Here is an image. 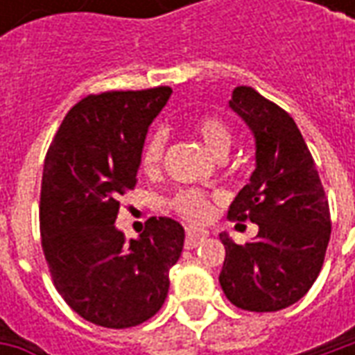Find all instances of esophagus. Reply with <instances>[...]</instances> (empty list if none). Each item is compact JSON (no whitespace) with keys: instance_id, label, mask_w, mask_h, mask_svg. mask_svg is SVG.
I'll use <instances>...</instances> for the list:
<instances>
[{"instance_id":"34e87169","label":"esophagus","mask_w":355,"mask_h":355,"mask_svg":"<svg viewBox=\"0 0 355 355\" xmlns=\"http://www.w3.org/2000/svg\"><path fill=\"white\" fill-rule=\"evenodd\" d=\"M209 234L205 230H196V228H188L186 230V241L184 245L186 249H193V247H198L203 241V239L207 238Z\"/></svg>"}]
</instances>
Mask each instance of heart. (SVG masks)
Segmentation results:
<instances>
[{"label": "heart", "instance_id": "obj_1", "mask_svg": "<svg viewBox=\"0 0 355 355\" xmlns=\"http://www.w3.org/2000/svg\"><path fill=\"white\" fill-rule=\"evenodd\" d=\"M192 131L203 140V144L213 152L216 157H224L234 142V132L226 121L216 116H198L192 121ZM167 137L163 131H154L148 135V139L140 150V165L148 173H154L162 167L165 155ZM169 207L190 223H203L213 213V201L205 192L200 190H180L169 201Z\"/></svg>", "mask_w": 355, "mask_h": 355}]
</instances>
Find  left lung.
<instances>
[{
    "label": "left lung",
    "instance_id": "8db88e82",
    "mask_svg": "<svg viewBox=\"0 0 355 355\" xmlns=\"http://www.w3.org/2000/svg\"><path fill=\"white\" fill-rule=\"evenodd\" d=\"M230 108L254 135L257 167L236 200L230 220L259 224L243 245L223 232L226 247L218 282L241 310L277 312L312 287L323 266L331 213L315 163L293 117L253 87L234 89Z\"/></svg>",
    "mask_w": 355,
    "mask_h": 355
}]
</instances>
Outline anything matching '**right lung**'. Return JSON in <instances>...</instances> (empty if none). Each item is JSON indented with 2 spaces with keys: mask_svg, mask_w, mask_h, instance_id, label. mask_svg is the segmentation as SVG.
<instances>
[{
  "mask_svg": "<svg viewBox=\"0 0 355 355\" xmlns=\"http://www.w3.org/2000/svg\"><path fill=\"white\" fill-rule=\"evenodd\" d=\"M171 93L89 94L66 114L45 155L43 254L66 304L101 327H135L159 312L184 247V228L167 216H152L131 241L116 228L119 198L137 184L148 127Z\"/></svg>",
  "mask_w": 355,
  "mask_h": 355,
  "instance_id": "obj_1",
  "label": "right lung"
}]
</instances>
